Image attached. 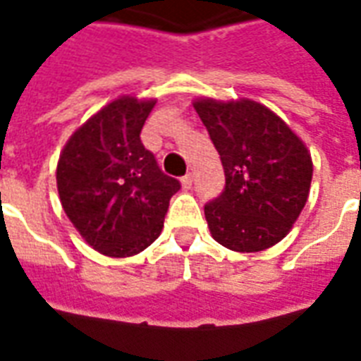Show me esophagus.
Here are the masks:
<instances>
[{
	"mask_svg": "<svg viewBox=\"0 0 361 361\" xmlns=\"http://www.w3.org/2000/svg\"><path fill=\"white\" fill-rule=\"evenodd\" d=\"M192 183H194V177H192V173H188V175H184V177L180 178V184H183L184 190H190Z\"/></svg>",
	"mask_w": 361,
	"mask_h": 361,
	"instance_id": "34e87169",
	"label": "esophagus"
}]
</instances>
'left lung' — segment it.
<instances>
[{
  "label": "left lung",
  "instance_id": "8db88e82",
  "mask_svg": "<svg viewBox=\"0 0 361 361\" xmlns=\"http://www.w3.org/2000/svg\"><path fill=\"white\" fill-rule=\"evenodd\" d=\"M221 156L226 186L205 205L213 240L240 253L281 242L305 207L312 158L286 121L261 102L194 100Z\"/></svg>",
  "mask_w": 361,
  "mask_h": 361
}]
</instances>
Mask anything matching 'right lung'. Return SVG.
<instances>
[{
  "mask_svg": "<svg viewBox=\"0 0 361 361\" xmlns=\"http://www.w3.org/2000/svg\"><path fill=\"white\" fill-rule=\"evenodd\" d=\"M154 104L131 94L108 102L75 129L56 164L62 209L106 257L145 251L161 234L171 196L180 188L140 142Z\"/></svg>",
  "mask_w": 361,
  "mask_h": 361,
  "instance_id": "add662e5",
  "label": "right lung"
}]
</instances>
